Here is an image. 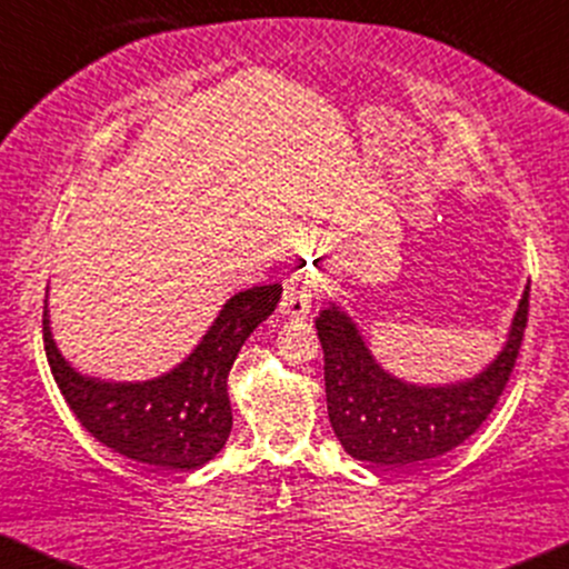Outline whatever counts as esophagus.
Returning a JSON list of instances; mask_svg holds the SVG:
<instances>
[{"label": "esophagus", "instance_id": "34e87169", "mask_svg": "<svg viewBox=\"0 0 569 569\" xmlns=\"http://www.w3.org/2000/svg\"><path fill=\"white\" fill-rule=\"evenodd\" d=\"M321 278L316 272H297L286 283L283 299H280V316L283 318H305L312 307V297H316Z\"/></svg>", "mask_w": 569, "mask_h": 569}]
</instances>
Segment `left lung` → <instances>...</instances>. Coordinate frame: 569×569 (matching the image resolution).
I'll return each instance as SVG.
<instances>
[{
    "mask_svg": "<svg viewBox=\"0 0 569 569\" xmlns=\"http://www.w3.org/2000/svg\"><path fill=\"white\" fill-rule=\"evenodd\" d=\"M530 307V280L498 356L455 382H407L371 356L367 339L339 302H329L316 329L323 348L326 407L339 443L352 460L403 468L452 452L495 409L511 377Z\"/></svg>",
    "mask_w": 569,
    "mask_h": 569,
    "instance_id": "8db88e82",
    "label": "left lung"
}]
</instances>
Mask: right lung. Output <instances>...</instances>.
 Returning a JSON list of instances; mask_svg holds the SVG:
<instances>
[{
    "label": "right lung",
    "mask_w": 569,
    "mask_h": 569,
    "mask_svg": "<svg viewBox=\"0 0 569 569\" xmlns=\"http://www.w3.org/2000/svg\"><path fill=\"white\" fill-rule=\"evenodd\" d=\"M280 283L238 291L181 363L152 380L112 382L77 371L58 350L44 302L42 335L53 380L93 439L162 471H194L221 452L232 430L230 369L259 323L272 316Z\"/></svg>",
    "instance_id": "1"
}]
</instances>
